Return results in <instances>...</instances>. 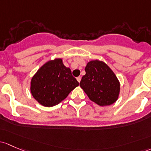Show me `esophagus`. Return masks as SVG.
<instances>
[{
	"instance_id": "1",
	"label": "esophagus",
	"mask_w": 151,
	"mask_h": 151,
	"mask_svg": "<svg viewBox=\"0 0 151 151\" xmlns=\"http://www.w3.org/2000/svg\"><path fill=\"white\" fill-rule=\"evenodd\" d=\"M77 80L79 82H80V81H81V77H77Z\"/></svg>"
}]
</instances>
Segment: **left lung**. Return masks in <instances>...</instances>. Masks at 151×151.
<instances>
[{
  "label": "left lung",
  "mask_w": 151,
  "mask_h": 151,
  "mask_svg": "<svg viewBox=\"0 0 151 151\" xmlns=\"http://www.w3.org/2000/svg\"><path fill=\"white\" fill-rule=\"evenodd\" d=\"M80 85L90 100L99 106L114 104L119 94L120 85L113 71L103 61H91L85 69Z\"/></svg>",
  "instance_id": "left-lung-1"
}]
</instances>
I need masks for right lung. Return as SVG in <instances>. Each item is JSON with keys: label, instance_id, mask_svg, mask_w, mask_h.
Here are the masks:
<instances>
[{"label": "right lung", "instance_id": "obj_1", "mask_svg": "<svg viewBox=\"0 0 151 151\" xmlns=\"http://www.w3.org/2000/svg\"><path fill=\"white\" fill-rule=\"evenodd\" d=\"M79 82L69 68L60 58L50 61L40 68L31 81V93L41 105L51 107L64 100Z\"/></svg>", "mask_w": 151, "mask_h": 151}]
</instances>
